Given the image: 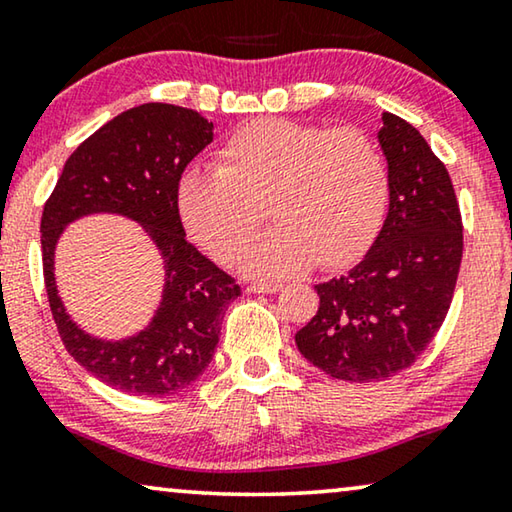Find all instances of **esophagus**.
<instances>
[{"mask_svg":"<svg viewBox=\"0 0 512 512\" xmlns=\"http://www.w3.org/2000/svg\"><path fill=\"white\" fill-rule=\"evenodd\" d=\"M282 285H269V282H250L246 287L248 294H275V291H280Z\"/></svg>","mask_w":512,"mask_h":512,"instance_id":"obj_1","label":"esophagus"}]
</instances>
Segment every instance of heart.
Instances as JSON below:
<instances>
[{
    "label": "heart",
    "instance_id": "heart-1",
    "mask_svg": "<svg viewBox=\"0 0 512 512\" xmlns=\"http://www.w3.org/2000/svg\"><path fill=\"white\" fill-rule=\"evenodd\" d=\"M389 200L385 161L358 129L262 118L243 125L218 154V168H191L177 184L189 237L218 262H232L261 220L278 226L239 256L253 278H289L314 264L342 269L367 253Z\"/></svg>",
    "mask_w": 512,
    "mask_h": 512
}]
</instances>
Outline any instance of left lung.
Here are the masks:
<instances>
[{
  "label": "left lung",
  "instance_id": "obj_1",
  "mask_svg": "<svg viewBox=\"0 0 512 512\" xmlns=\"http://www.w3.org/2000/svg\"><path fill=\"white\" fill-rule=\"evenodd\" d=\"M389 209L367 255L342 278L316 285L319 310L296 332L305 360L330 378L373 383L408 369L449 312L462 259L451 177L424 136L380 116Z\"/></svg>",
  "mask_w": 512,
  "mask_h": 512
}]
</instances>
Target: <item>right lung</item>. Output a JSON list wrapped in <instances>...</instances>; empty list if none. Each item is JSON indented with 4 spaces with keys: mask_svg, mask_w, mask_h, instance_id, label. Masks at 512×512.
<instances>
[{
    "mask_svg": "<svg viewBox=\"0 0 512 512\" xmlns=\"http://www.w3.org/2000/svg\"><path fill=\"white\" fill-rule=\"evenodd\" d=\"M214 141L198 111L148 102L102 125L70 154L40 218L50 307L68 353L81 367L127 394L164 396L189 387L214 358L225 307L241 287L186 241L177 184ZM109 213L134 220L158 248L165 287L149 326L129 338L91 336L67 314L55 285V246L67 225Z\"/></svg>",
    "mask_w": 512,
    "mask_h": 512,
    "instance_id": "1",
    "label": "right lung"
}]
</instances>
